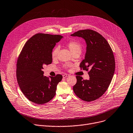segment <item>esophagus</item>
I'll return each instance as SVG.
<instances>
[{
  "mask_svg": "<svg viewBox=\"0 0 133 133\" xmlns=\"http://www.w3.org/2000/svg\"><path fill=\"white\" fill-rule=\"evenodd\" d=\"M63 78H66V77H69V75H68V74H64L63 75Z\"/></svg>",
  "mask_w": 133,
  "mask_h": 133,
  "instance_id": "1",
  "label": "esophagus"
}]
</instances>
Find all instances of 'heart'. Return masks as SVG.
<instances>
[{"label":"heart","instance_id":"obj_1","mask_svg":"<svg viewBox=\"0 0 133 133\" xmlns=\"http://www.w3.org/2000/svg\"><path fill=\"white\" fill-rule=\"evenodd\" d=\"M67 45L72 54H74V53H75L76 52H81V44L76 41H69L67 43ZM59 50V47L57 46V47L55 48L54 49V50H52V53H51V56L53 58H55L57 57ZM64 67L67 68L69 66V65L66 64H65L64 65Z\"/></svg>","mask_w":133,"mask_h":133}]
</instances>
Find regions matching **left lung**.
Returning <instances> with one entry per match:
<instances>
[{"label": "left lung", "mask_w": 133, "mask_h": 133, "mask_svg": "<svg viewBox=\"0 0 133 133\" xmlns=\"http://www.w3.org/2000/svg\"><path fill=\"white\" fill-rule=\"evenodd\" d=\"M83 38L87 44L84 59L79 65L88 71L89 79L76 76L73 91L79 98L91 102L99 98L107 90L115 70V59L112 50L106 39L98 32L90 29L78 30L70 35Z\"/></svg>", "instance_id": "1"}]
</instances>
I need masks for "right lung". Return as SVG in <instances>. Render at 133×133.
I'll return each mask as SVG.
<instances>
[{
  "instance_id": "obj_1",
  "label": "right lung",
  "mask_w": 133,
  "mask_h": 133,
  "mask_svg": "<svg viewBox=\"0 0 133 133\" xmlns=\"http://www.w3.org/2000/svg\"><path fill=\"white\" fill-rule=\"evenodd\" d=\"M63 37L38 33L25 43L17 60L16 78L24 95L30 101L44 104L56 95L57 86L63 76H44L43 66L51 64V53L56 43Z\"/></svg>"
}]
</instances>
